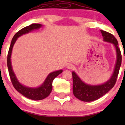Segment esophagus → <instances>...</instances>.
I'll return each instance as SVG.
<instances>
[{"label":"esophagus","instance_id":"34e87169","mask_svg":"<svg viewBox=\"0 0 125 125\" xmlns=\"http://www.w3.org/2000/svg\"><path fill=\"white\" fill-rule=\"evenodd\" d=\"M74 65H73V64H71V63H69L68 64L67 66H66V68H67L68 69H69V70H70V69H73L74 68Z\"/></svg>","mask_w":125,"mask_h":125}]
</instances>
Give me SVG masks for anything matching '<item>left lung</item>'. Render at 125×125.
Here are the masks:
<instances>
[{
	"label": "left lung",
	"instance_id": "8db88e82",
	"mask_svg": "<svg viewBox=\"0 0 125 125\" xmlns=\"http://www.w3.org/2000/svg\"><path fill=\"white\" fill-rule=\"evenodd\" d=\"M100 31L103 37V41L111 43L115 46L117 53L116 63L113 75L110 79L103 84L99 85H91L85 83L82 81L75 72H73V94L75 97L82 101L91 102L97 100L111 89L117 81V78L122 63V54L120 50L118 48L117 40L111 33L103 30H100Z\"/></svg>",
	"mask_w": 125,
	"mask_h": 125
}]
</instances>
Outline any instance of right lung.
I'll use <instances>...</instances> for the list:
<instances>
[{"instance_id":"obj_1","label":"right lung","mask_w":125,"mask_h":125,"mask_svg":"<svg viewBox=\"0 0 125 125\" xmlns=\"http://www.w3.org/2000/svg\"><path fill=\"white\" fill-rule=\"evenodd\" d=\"M42 25L39 23H33L29 26L23 28L22 30L19 31L14 36L13 38L11 40V45H10V48H9L8 57H7V66H8L9 74H10V79H11V82L12 85L14 87L15 89L21 93V94L24 95L28 99L34 100H40L45 99L47 97L52 91V84L53 80L56 77L57 75L62 73V70L56 71L49 74L46 79H45V82L43 83L42 85L37 88H30L26 86L22 85L17 80L13 70H12V65H11V56L12 53V48L15 42L17 40L18 37L21 36L22 35L28 33L34 30H37L40 28Z\"/></svg>"}]
</instances>
